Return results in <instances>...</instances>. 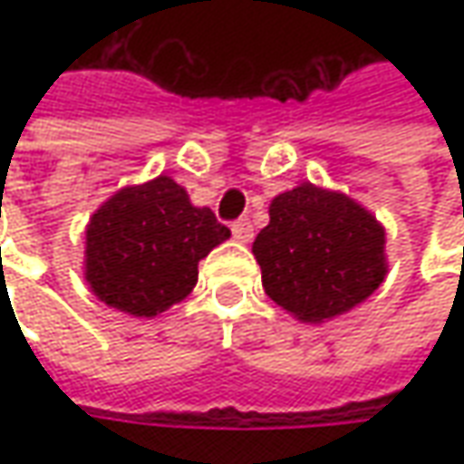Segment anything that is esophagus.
Here are the masks:
<instances>
[{
	"label": "esophagus",
	"instance_id": "esophagus-1",
	"mask_svg": "<svg viewBox=\"0 0 464 464\" xmlns=\"http://www.w3.org/2000/svg\"><path fill=\"white\" fill-rule=\"evenodd\" d=\"M232 235H235L237 242L253 240V224H250V219H237V222L232 224Z\"/></svg>",
	"mask_w": 464,
	"mask_h": 464
}]
</instances>
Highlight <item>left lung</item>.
Listing matches in <instances>:
<instances>
[{"label": "left lung", "mask_w": 464, "mask_h": 464, "mask_svg": "<svg viewBox=\"0 0 464 464\" xmlns=\"http://www.w3.org/2000/svg\"><path fill=\"white\" fill-rule=\"evenodd\" d=\"M253 253L263 289L304 323L364 302L387 274L384 229L343 193L302 183L271 201Z\"/></svg>", "instance_id": "obj_1"}]
</instances>
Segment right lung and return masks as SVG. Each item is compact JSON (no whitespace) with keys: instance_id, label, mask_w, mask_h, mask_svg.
Masks as SVG:
<instances>
[{"instance_id":"1","label":"right lung","mask_w":464,"mask_h":464,"mask_svg":"<svg viewBox=\"0 0 464 464\" xmlns=\"http://www.w3.org/2000/svg\"><path fill=\"white\" fill-rule=\"evenodd\" d=\"M227 237L211 208L193 206L186 188L160 175L118 190L92 214L84 278L105 304L154 317L193 292L198 260Z\"/></svg>"}]
</instances>
